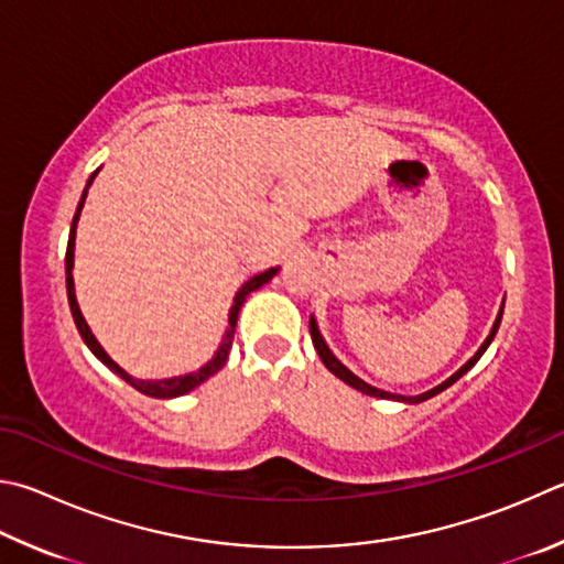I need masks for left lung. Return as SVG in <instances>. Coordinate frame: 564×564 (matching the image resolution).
Here are the masks:
<instances>
[{"mask_svg": "<svg viewBox=\"0 0 564 564\" xmlns=\"http://www.w3.org/2000/svg\"><path fill=\"white\" fill-rule=\"evenodd\" d=\"M500 317H503V303H500V311H498V315H496V321H494V327H490V333H488V337L484 340V345L478 347L476 350V355L470 357V360L464 365V367H458V370L448 377V380H444L442 384H436L434 389H429V392H422V394H416V397H404V394H392V392H384V389H377V387H372V384H367L365 380H360V377H357L355 372H350L347 370V367L337 360V357L333 355V350L330 347H327V343H325V337L321 335V327H317V321H315V315H311V337H313V345H315V350H317V355H321V360H323V365L327 367V370H330L335 377H340V380L345 382V384H350L352 389H357V392H362V394H370V397H377V399H394V402H404V404H419V402H426V399H432V397H436L438 392H444L446 387H452L456 380H460V377H464L470 367H474L478 360H480V355H484L486 350H488V345L494 343V337H496V333H498V327H500Z\"/></svg>", "mask_w": 564, "mask_h": 564, "instance_id": "obj_1", "label": "left lung"}]
</instances>
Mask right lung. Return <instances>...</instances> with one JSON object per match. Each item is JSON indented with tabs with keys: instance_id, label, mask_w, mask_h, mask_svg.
I'll return each mask as SVG.
<instances>
[{
	"instance_id": "obj_1",
	"label": "right lung",
	"mask_w": 564,
	"mask_h": 564,
	"mask_svg": "<svg viewBox=\"0 0 564 564\" xmlns=\"http://www.w3.org/2000/svg\"><path fill=\"white\" fill-rule=\"evenodd\" d=\"M100 172V167L94 172V175L88 177L86 182V189L84 194H80V202H78V209L74 214V221H70V234H68V249H66V293H68V305H70V315H74V323L78 327L80 337H84V343L88 345V350L94 352L100 362H104L110 372H116L118 377H122L130 387H135L138 392L148 394V397H155V399H175V397H182L192 392V389H197L199 384H204L209 380L212 375H217L224 362H227L229 357V350H231V340H234V327H237V317H239V311L243 301H247V295L253 293L256 289H261L263 283H269L275 273H279L281 269L279 265H273V269L263 271V273H256L253 279H249L247 283L241 285V289L237 291V295H234V305L229 308V327L227 333H224L221 343L217 347V352L212 355V360L207 365H202L199 370L194 372H187V375H177V377H165V380H138V377H132L130 372L122 370V367L112 360V357L104 350V345H100L96 340L94 330H90L84 313H80V305H78V299H76V285H74V251H76V227H78V219H80V209H84V202H86V194H88V187L94 184L96 175Z\"/></svg>"
}]
</instances>
